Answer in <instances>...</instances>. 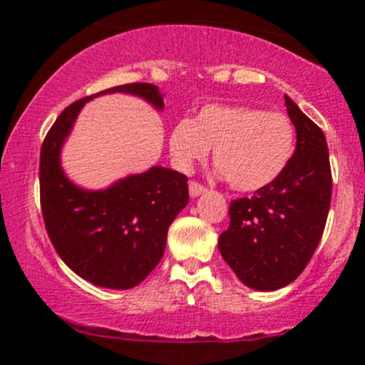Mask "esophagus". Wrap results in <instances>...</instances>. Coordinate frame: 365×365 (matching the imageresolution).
Segmentation results:
<instances>
[{
	"label": "esophagus",
	"mask_w": 365,
	"mask_h": 365,
	"mask_svg": "<svg viewBox=\"0 0 365 365\" xmlns=\"http://www.w3.org/2000/svg\"><path fill=\"white\" fill-rule=\"evenodd\" d=\"M188 190H190V195L192 197H197V195L202 194V192H206V187H204L202 183H199V182H195V180H192V182L188 183Z\"/></svg>",
	"instance_id": "1"
}]
</instances>
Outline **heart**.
I'll return each mask as SVG.
<instances>
[{"label":"heart","instance_id":"heart-1","mask_svg":"<svg viewBox=\"0 0 365 365\" xmlns=\"http://www.w3.org/2000/svg\"><path fill=\"white\" fill-rule=\"evenodd\" d=\"M295 128L284 113L207 104L194 120L182 118L170 133V150L188 170L215 149V165L230 187L254 192L274 182L290 161Z\"/></svg>","mask_w":365,"mask_h":365}]
</instances>
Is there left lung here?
Wrapping results in <instances>:
<instances>
[{"instance_id": "left-lung-1", "label": "left lung", "mask_w": 365, "mask_h": 365, "mask_svg": "<svg viewBox=\"0 0 365 365\" xmlns=\"http://www.w3.org/2000/svg\"><path fill=\"white\" fill-rule=\"evenodd\" d=\"M297 148L269 185L230 202V226L217 249L242 283L278 290L299 278L316 252L331 204L328 144L322 130L284 96Z\"/></svg>"}]
</instances>
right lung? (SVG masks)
I'll use <instances>...</instances> for the list:
<instances>
[{"mask_svg": "<svg viewBox=\"0 0 365 365\" xmlns=\"http://www.w3.org/2000/svg\"><path fill=\"white\" fill-rule=\"evenodd\" d=\"M127 92L161 110L163 96L145 82L125 83L66 106L41 148V211L46 232L63 262L87 282L128 290L161 261L171 221L188 202V178L154 166L106 190L73 185L60 166V149L82 106L99 94Z\"/></svg>", "mask_w": 365, "mask_h": 365, "instance_id": "right-lung-1", "label": "right lung"}]
</instances>
